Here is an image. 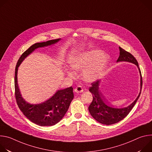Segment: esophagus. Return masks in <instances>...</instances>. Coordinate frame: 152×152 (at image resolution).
Returning <instances> with one entry per match:
<instances>
[{
    "instance_id": "34e87169",
    "label": "esophagus",
    "mask_w": 152,
    "mask_h": 152,
    "mask_svg": "<svg viewBox=\"0 0 152 152\" xmlns=\"http://www.w3.org/2000/svg\"><path fill=\"white\" fill-rule=\"evenodd\" d=\"M83 90L82 88V87L80 85H78L77 86H76V87L75 88V91L76 93H82L83 92Z\"/></svg>"
}]
</instances>
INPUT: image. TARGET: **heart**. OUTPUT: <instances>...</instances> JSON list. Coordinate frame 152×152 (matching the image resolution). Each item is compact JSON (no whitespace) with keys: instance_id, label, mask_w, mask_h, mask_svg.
<instances>
[{"instance_id":"b5f03b06","label":"heart","mask_w":152,"mask_h":152,"mask_svg":"<svg viewBox=\"0 0 152 152\" xmlns=\"http://www.w3.org/2000/svg\"><path fill=\"white\" fill-rule=\"evenodd\" d=\"M110 56L100 50H92L79 53L70 58L71 67L76 71H82V77L83 80L91 83L99 79L103 74L107 66ZM67 74L74 77L75 72L67 69Z\"/></svg>"}]
</instances>
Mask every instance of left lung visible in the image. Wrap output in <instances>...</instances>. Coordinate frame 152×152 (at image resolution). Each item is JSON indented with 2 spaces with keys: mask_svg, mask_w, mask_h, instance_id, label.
<instances>
[{
  "mask_svg": "<svg viewBox=\"0 0 152 152\" xmlns=\"http://www.w3.org/2000/svg\"><path fill=\"white\" fill-rule=\"evenodd\" d=\"M119 49L120 56L117 62H129L135 64L138 67L141 76V90L137 98L132 103H131L127 107H125L123 108H116L108 105L106 103L103 97L102 96V93L99 90V85L101 80H97L96 81L91 83V86L90 87L89 91L92 93L93 99L91 103L88 107L89 112L91 116L96 120L102 124L106 125H110L118 123L120 121L122 120L129 114L130 111L132 110L133 107L135 104L138 98L140 97L142 88V76L137 59L131 53L124 50L121 48L119 47Z\"/></svg>",
  "mask_w": 152,
  "mask_h": 152,
  "instance_id": "8db88e82",
  "label": "left lung"
}]
</instances>
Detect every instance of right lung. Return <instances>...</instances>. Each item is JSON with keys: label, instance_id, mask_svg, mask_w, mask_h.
Listing matches in <instances>:
<instances>
[{"label": "right lung", "instance_id": "obj_1", "mask_svg": "<svg viewBox=\"0 0 152 152\" xmlns=\"http://www.w3.org/2000/svg\"><path fill=\"white\" fill-rule=\"evenodd\" d=\"M61 38L37 42L32 45L20 57L15 70V96L17 105L23 114L32 122L41 126H53L58 123L68 111L71 102L74 98L72 86L58 90L49 99L39 104H31L21 96L17 83L18 68L25 58L36 49L43 48L58 42Z\"/></svg>", "mask_w": 152, "mask_h": 152}]
</instances>
